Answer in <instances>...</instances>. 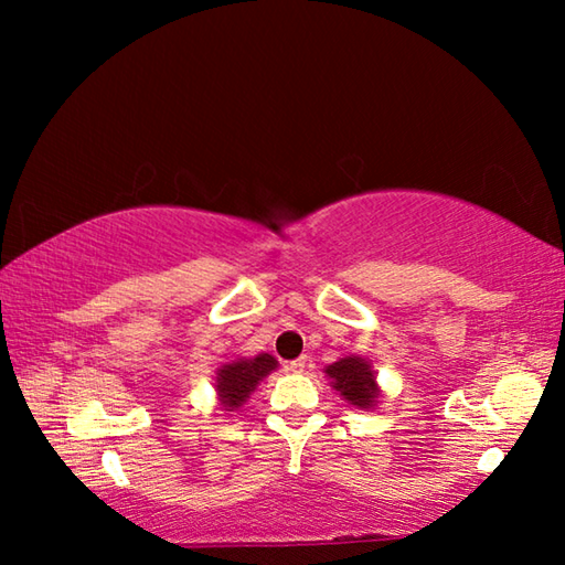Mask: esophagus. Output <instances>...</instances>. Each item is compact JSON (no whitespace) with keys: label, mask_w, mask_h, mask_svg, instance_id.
<instances>
[{"label":"esophagus","mask_w":565,"mask_h":565,"mask_svg":"<svg viewBox=\"0 0 565 565\" xmlns=\"http://www.w3.org/2000/svg\"><path fill=\"white\" fill-rule=\"evenodd\" d=\"M306 361H309V359H306V356H299V359H294V361L286 363V369H289L291 374H301V371L306 369Z\"/></svg>","instance_id":"34e87169"}]
</instances>
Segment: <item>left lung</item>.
I'll use <instances>...</instances> for the list:
<instances>
[{"mask_svg": "<svg viewBox=\"0 0 565 565\" xmlns=\"http://www.w3.org/2000/svg\"><path fill=\"white\" fill-rule=\"evenodd\" d=\"M327 374L331 379L333 388L341 391V396L347 398L349 404L359 408H369L376 404L379 398L376 376L374 371H371L369 361H363L359 356H347L337 363H331Z\"/></svg>", "mask_w": 565, "mask_h": 565, "instance_id": "obj_1", "label": "left lung"}]
</instances>
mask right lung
Masks as SVG:
<instances>
[{
  "mask_svg": "<svg viewBox=\"0 0 565 565\" xmlns=\"http://www.w3.org/2000/svg\"><path fill=\"white\" fill-rule=\"evenodd\" d=\"M276 369V359L269 353H259L256 359H238L218 369L216 391L226 411L238 408L256 388V384Z\"/></svg>",
  "mask_w": 565,
  "mask_h": 565,
  "instance_id": "right-lung-1",
  "label": "right lung"
}]
</instances>
